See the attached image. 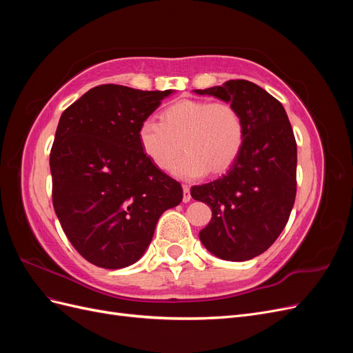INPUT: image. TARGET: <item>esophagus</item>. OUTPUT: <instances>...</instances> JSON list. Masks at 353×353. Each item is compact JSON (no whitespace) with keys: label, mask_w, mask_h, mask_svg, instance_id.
Returning <instances> with one entry per match:
<instances>
[{"label":"esophagus","mask_w":353,"mask_h":353,"mask_svg":"<svg viewBox=\"0 0 353 353\" xmlns=\"http://www.w3.org/2000/svg\"><path fill=\"white\" fill-rule=\"evenodd\" d=\"M183 191H184V197H183V200L185 201V203H188L190 200H191V194H190V187L185 184V185H183Z\"/></svg>","instance_id":"1"}]
</instances>
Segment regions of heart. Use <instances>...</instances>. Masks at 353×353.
<instances>
[{
    "instance_id": "b5f03b06",
    "label": "heart",
    "mask_w": 353,
    "mask_h": 353,
    "mask_svg": "<svg viewBox=\"0 0 353 353\" xmlns=\"http://www.w3.org/2000/svg\"><path fill=\"white\" fill-rule=\"evenodd\" d=\"M183 144L181 145L180 143ZM143 153L162 170L176 162L174 174L184 179L222 174L236 162L244 143V122L236 105L225 101L181 100L162 113V122L145 119L138 128Z\"/></svg>"
}]
</instances>
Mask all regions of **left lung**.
I'll use <instances>...</instances> for the list:
<instances>
[{
  "instance_id": "obj_1",
  "label": "left lung",
  "mask_w": 353,
  "mask_h": 353,
  "mask_svg": "<svg viewBox=\"0 0 353 353\" xmlns=\"http://www.w3.org/2000/svg\"><path fill=\"white\" fill-rule=\"evenodd\" d=\"M236 105L244 122V143L225 175L194 185L191 196L212 209L199 236L221 259L243 262L279 239L296 199L297 147L283 104L259 85L232 79L196 90Z\"/></svg>"
}]
</instances>
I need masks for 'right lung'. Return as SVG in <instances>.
<instances>
[{
  "instance_id": "1",
  "label": "right lung",
  "mask_w": 353,
  "mask_h": 353,
  "mask_svg": "<svg viewBox=\"0 0 353 353\" xmlns=\"http://www.w3.org/2000/svg\"><path fill=\"white\" fill-rule=\"evenodd\" d=\"M166 91L105 83L61 113L50 153L52 206L82 258L105 270L135 263L160 215L183 200V187L138 143V128Z\"/></svg>"
}]
</instances>
